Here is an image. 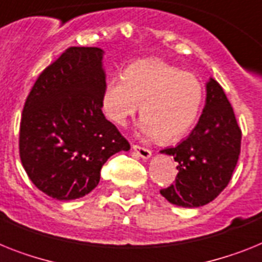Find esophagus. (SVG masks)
<instances>
[{"mask_svg":"<svg viewBox=\"0 0 262 262\" xmlns=\"http://www.w3.org/2000/svg\"><path fill=\"white\" fill-rule=\"evenodd\" d=\"M133 150L135 151L136 154L139 155L140 158H143V159H148V158L152 155V152H151L148 148H144V147H140V146H136V144H134L133 146Z\"/></svg>","mask_w":262,"mask_h":262,"instance_id":"34e87169","label":"esophagus"}]
</instances>
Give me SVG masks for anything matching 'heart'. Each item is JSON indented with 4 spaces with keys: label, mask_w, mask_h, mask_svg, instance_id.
<instances>
[{
    "label": "heart",
    "mask_w": 262,
    "mask_h": 262,
    "mask_svg": "<svg viewBox=\"0 0 262 262\" xmlns=\"http://www.w3.org/2000/svg\"><path fill=\"white\" fill-rule=\"evenodd\" d=\"M204 87L193 73L162 60H140L105 81L101 107L124 126L142 104V133L171 142L185 135L200 115Z\"/></svg>",
    "instance_id": "1"
}]
</instances>
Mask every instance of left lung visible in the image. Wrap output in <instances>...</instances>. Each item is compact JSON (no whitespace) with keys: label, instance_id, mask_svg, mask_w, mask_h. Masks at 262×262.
I'll use <instances>...</instances> for the list:
<instances>
[{"label":"left lung","instance_id":"left-lung-1","mask_svg":"<svg viewBox=\"0 0 262 262\" xmlns=\"http://www.w3.org/2000/svg\"><path fill=\"white\" fill-rule=\"evenodd\" d=\"M241 148V129L224 90L214 79L206 83L200 120L178 146L162 150L178 162L175 183L161 194L172 205L200 207L215 200L232 179Z\"/></svg>","mask_w":262,"mask_h":262}]
</instances>
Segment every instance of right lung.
<instances>
[{
    "label": "right lung",
    "mask_w": 262,
    "mask_h": 262,
    "mask_svg": "<svg viewBox=\"0 0 262 262\" xmlns=\"http://www.w3.org/2000/svg\"><path fill=\"white\" fill-rule=\"evenodd\" d=\"M104 51L71 47L41 72L24 105L19 158L38 190L58 201L87 195L107 159L129 143L101 111Z\"/></svg>",
    "instance_id": "add662e5"
}]
</instances>
